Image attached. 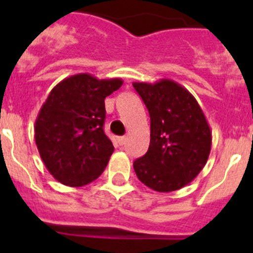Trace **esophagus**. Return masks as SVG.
<instances>
[{"instance_id": "esophagus-1", "label": "esophagus", "mask_w": 253, "mask_h": 253, "mask_svg": "<svg viewBox=\"0 0 253 253\" xmlns=\"http://www.w3.org/2000/svg\"><path fill=\"white\" fill-rule=\"evenodd\" d=\"M118 143H119L120 146H124L125 143H126V137H119L118 138Z\"/></svg>"}]
</instances>
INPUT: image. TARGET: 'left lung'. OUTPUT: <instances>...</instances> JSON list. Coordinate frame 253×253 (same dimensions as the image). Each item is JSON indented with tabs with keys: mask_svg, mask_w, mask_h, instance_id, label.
<instances>
[{
	"mask_svg": "<svg viewBox=\"0 0 253 253\" xmlns=\"http://www.w3.org/2000/svg\"><path fill=\"white\" fill-rule=\"evenodd\" d=\"M133 86L151 118L149 148L134 161V171L158 193L186 186L204 169L211 148V130L202 107L172 80L134 82Z\"/></svg>",
	"mask_w": 253,
	"mask_h": 253,
	"instance_id": "obj_1",
	"label": "left lung"
}]
</instances>
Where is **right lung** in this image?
I'll list each match as a JSON object with an SVG mask.
<instances>
[{
  "mask_svg": "<svg viewBox=\"0 0 253 253\" xmlns=\"http://www.w3.org/2000/svg\"><path fill=\"white\" fill-rule=\"evenodd\" d=\"M120 78L88 73L64 78L50 91L35 120V143L46 169L67 186L90 184L104 172L114 152L104 131L105 97L119 90Z\"/></svg>",
  "mask_w": 253,
  "mask_h": 253,
  "instance_id": "add662e5",
  "label": "right lung"
}]
</instances>
